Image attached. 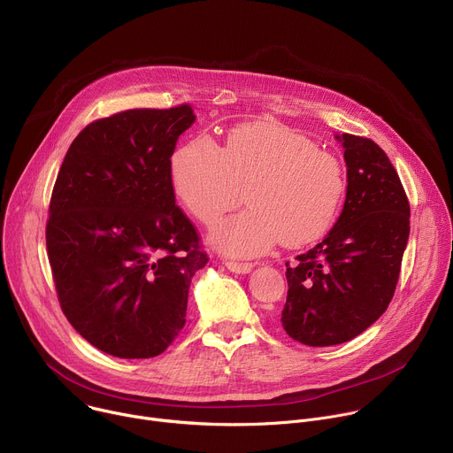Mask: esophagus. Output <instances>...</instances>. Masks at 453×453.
<instances>
[{"instance_id": "34e87169", "label": "esophagus", "mask_w": 453, "mask_h": 453, "mask_svg": "<svg viewBox=\"0 0 453 453\" xmlns=\"http://www.w3.org/2000/svg\"><path fill=\"white\" fill-rule=\"evenodd\" d=\"M225 265L230 269V271H234V273H250L251 271V267H253V264H250V262H234V260H225Z\"/></svg>"}]
</instances>
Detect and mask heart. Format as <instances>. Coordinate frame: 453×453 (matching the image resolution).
<instances>
[{
  "instance_id": "heart-1",
  "label": "heart",
  "mask_w": 453,
  "mask_h": 453,
  "mask_svg": "<svg viewBox=\"0 0 453 453\" xmlns=\"http://www.w3.org/2000/svg\"><path fill=\"white\" fill-rule=\"evenodd\" d=\"M171 184L188 211L214 226L242 202L248 211L218 226L214 244L230 255H260L279 239L288 248L323 237L335 223L346 178L341 162L279 123L242 125L219 148L198 135L169 162Z\"/></svg>"
}]
</instances>
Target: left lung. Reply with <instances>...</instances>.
<instances>
[{
	"label": "left lung",
	"mask_w": 453,
	"mask_h": 453,
	"mask_svg": "<svg viewBox=\"0 0 453 453\" xmlns=\"http://www.w3.org/2000/svg\"><path fill=\"white\" fill-rule=\"evenodd\" d=\"M348 188L328 235L286 262L282 326L307 346L346 342L372 326L393 300L409 239L411 207L386 151L342 134Z\"/></svg>",
	"instance_id": "obj_1"
}]
</instances>
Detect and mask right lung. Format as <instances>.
Segmentation results:
<instances>
[{
  "label": "right lung",
  "instance_id": "obj_1",
  "mask_svg": "<svg viewBox=\"0 0 453 453\" xmlns=\"http://www.w3.org/2000/svg\"><path fill=\"white\" fill-rule=\"evenodd\" d=\"M195 119L189 104L96 119L60 165L46 223L58 303L109 355H160L184 328L191 279L209 262L169 174Z\"/></svg>",
  "mask_w": 453,
  "mask_h": 453
}]
</instances>
